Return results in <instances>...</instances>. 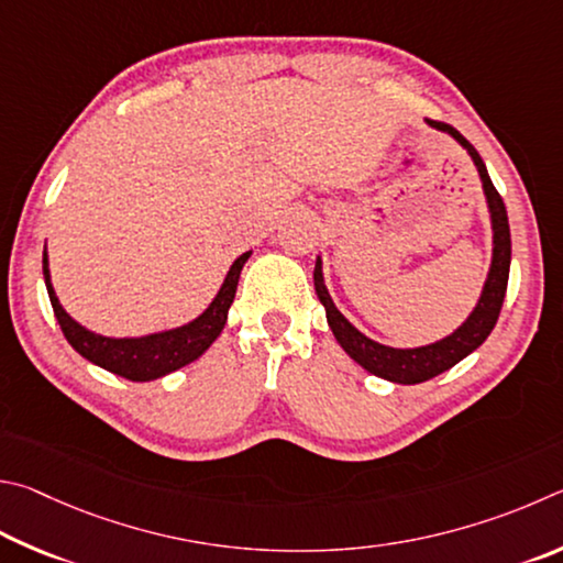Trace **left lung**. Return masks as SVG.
Instances as JSON below:
<instances>
[{"label":"left lung","instance_id":"8db88e82","mask_svg":"<svg viewBox=\"0 0 563 563\" xmlns=\"http://www.w3.org/2000/svg\"><path fill=\"white\" fill-rule=\"evenodd\" d=\"M432 128H438L442 133H450L455 141L465 147L470 153L472 163H475L482 190L487 197L489 207V220H492V264L485 287H482L477 307L472 309L470 317L465 319L462 327H457L450 336L440 339L435 343H428V346L418 349H393L383 346V343L368 339L366 333H361L353 323L343 317L336 309L331 294L323 284V272H321V256H317V266H313V287H317V297L327 309V321L333 331V336L341 343V349L349 353V356L358 363L361 368L378 378H386L390 383H402V386H416V383L430 380L440 376V373L450 371L455 363L467 358L472 351L479 349L482 343L495 329L499 319L501 301H505L507 294V279H509V262H511V236H509V220H507V207L501 202L497 187L492 185L489 173L485 163H482L479 153L472 147L465 135L448 123L440 121H428Z\"/></svg>","mask_w":563,"mask_h":563}]
</instances>
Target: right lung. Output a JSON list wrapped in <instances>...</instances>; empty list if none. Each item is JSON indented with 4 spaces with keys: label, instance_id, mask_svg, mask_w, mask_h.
Returning a JSON list of instances; mask_svg holds the SVG:
<instances>
[{
    "label": "right lung",
    "instance_id": "obj_1",
    "mask_svg": "<svg viewBox=\"0 0 563 563\" xmlns=\"http://www.w3.org/2000/svg\"><path fill=\"white\" fill-rule=\"evenodd\" d=\"M252 252H244L236 256L234 264L227 272L224 282L217 297L212 299L210 307H207L200 317L192 319L185 327H177L170 331H157L147 333V336L137 339H111L101 336V333L88 331L81 323L74 321L64 311L62 303H58L56 291L52 287V274H48V256L44 250V282L48 299H52V307L56 313L58 327H62L66 341L71 343L76 353H81L86 361L96 363L106 371L115 373V376L145 383L163 378L167 373L187 366L202 356V353L212 346V341L220 336L224 323H227V311H230L234 294H236V282H240L242 266L250 260Z\"/></svg>",
    "mask_w": 563,
    "mask_h": 563
}]
</instances>
